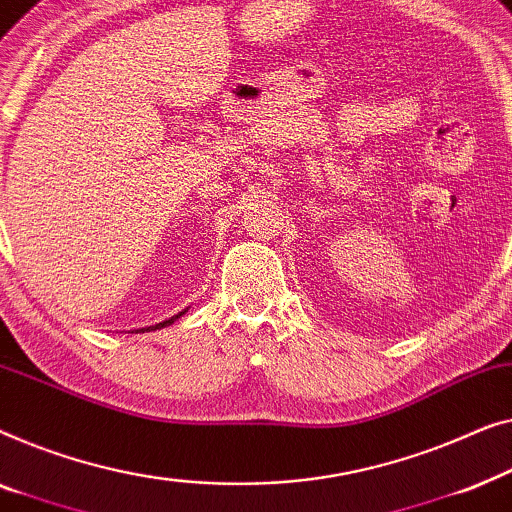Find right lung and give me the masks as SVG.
I'll return each mask as SVG.
<instances>
[{
    "instance_id": "right-lung-1",
    "label": "right lung",
    "mask_w": 512,
    "mask_h": 512,
    "mask_svg": "<svg viewBox=\"0 0 512 512\" xmlns=\"http://www.w3.org/2000/svg\"><path fill=\"white\" fill-rule=\"evenodd\" d=\"M185 313V311H183ZM183 313H178V315H174V318H169V320H164V322H160V325H155V327H146V329H136L141 334V331H153V329H162V327H167V325H174V322L181 318Z\"/></svg>"
}]
</instances>
